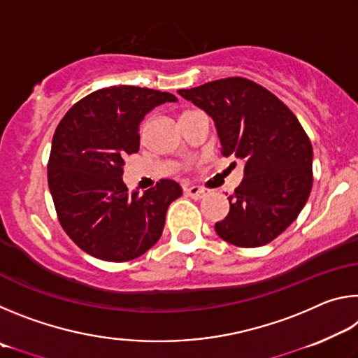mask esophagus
I'll use <instances>...</instances> for the list:
<instances>
[{
	"mask_svg": "<svg viewBox=\"0 0 358 358\" xmlns=\"http://www.w3.org/2000/svg\"><path fill=\"white\" fill-rule=\"evenodd\" d=\"M185 192L192 199H203V197L210 196V191L205 189V187H201V186H187V187H185Z\"/></svg>",
	"mask_w": 358,
	"mask_h": 358,
	"instance_id": "esophagus-1",
	"label": "esophagus"
}]
</instances>
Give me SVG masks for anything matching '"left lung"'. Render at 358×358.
I'll return each instance as SVG.
<instances>
[{"instance_id":"8db88e82","label":"left lung","mask_w":358,"mask_h":358,"mask_svg":"<svg viewBox=\"0 0 358 358\" xmlns=\"http://www.w3.org/2000/svg\"><path fill=\"white\" fill-rule=\"evenodd\" d=\"M178 93L213 118L222 155L245 162L216 234L240 248L270 243L296 220L311 192L313 147L300 121L273 93L243 77Z\"/></svg>"}]
</instances>
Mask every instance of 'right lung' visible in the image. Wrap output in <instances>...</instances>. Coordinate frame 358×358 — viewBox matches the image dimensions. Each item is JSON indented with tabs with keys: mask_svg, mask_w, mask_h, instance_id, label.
I'll return each mask as SVG.
<instances>
[{
	"mask_svg": "<svg viewBox=\"0 0 358 358\" xmlns=\"http://www.w3.org/2000/svg\"><path fill=\"white\" fill-rule=\"evenodd\" d=\"M164 102L177 98L118 85L85 96L59 121L48 187L64 232L90 256L107 262L142 256L159 240L169 205L183 192L173 180H161L143 194L123 183L124 157L141 145L138 124Z\"/></svg>",
	"mask_w": 358,
	"mask_h": 358,
	"instance_id": "1",
	"label": "right lung"
}]
</instances>
